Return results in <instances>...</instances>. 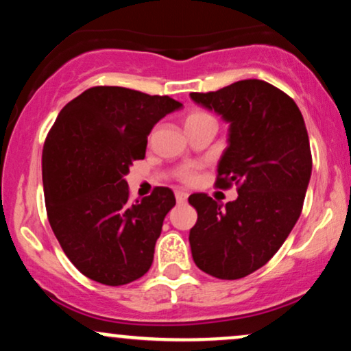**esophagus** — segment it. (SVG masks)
Instances as JSON below:
<instances>
[{"label":"esophagus","mask_w":351,"mask_h":351,"mask_svg":"<svg viewBox=\"0 0 351 351\" xmlns=\"http://www.w3.org/2000/svg\"><path fill=\"white\" fill-rule=\"evenodd\" d=\"M175 196H176V201H178V203H184V201L188 199V193H184V191H176Z\"/></svg>","instance_id":"obj_1"}]
</instances>
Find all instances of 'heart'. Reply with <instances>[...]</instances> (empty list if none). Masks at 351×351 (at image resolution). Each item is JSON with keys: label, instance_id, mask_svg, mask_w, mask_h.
<instances>
[{"label": "heart", "instance_id": "b5f03b06", "mask_svg": "<svg viewBox=\"0 0 351 351\" xmlns=\"http://www.w3.org/2000/svg\"><path fill=\"white\" fill-rule=\"evenodd\" d=\"M201 115H206V114H203V112H195V114L188 115L186 122H188V120L196 119V117H201ZM180 178L183 180L184 183H195L196 178H198V170H196L195 165H186V167L181 168V171H180Z\"/></svg>", "mask_w": 351, "mask_h": 351}]
</instances>
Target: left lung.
Wrapping results in <instances>:
<instances>
[{
	"mask_svg": "<svg viewBox=\"0 0 351 351\" xmlns=\"http://www.w3.org/2000/svg\"><path fill=\"white\" fill-rule=\"evenodd\" d=\"M189 97L229 125L217 184H237V198L226 204L204 193L188 198L198 213L191 256L209 276L241 279L269 263L299 219L312 175L307 128L295 102L264 80Z\"/></svg>",
	"mask_w": 351,
	"mask_h": 351,
	"instance_id": "8db88e82",
	"label": "left lung"
}]
</instances>
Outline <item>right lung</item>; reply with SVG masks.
<instances>
[{"mask_svg":"<svg viewBox=\"0 0 351 351\" xmlns=\"http://www.w3.org/2000/svg\"><path fill=\"white\" fill-rule=\"evenodd\" d=\"M181 107L168 95L92 87L59 112L43 150L44 198L60 247L88 279L125 285L150 269L175 195L158 186L132 203L125 176L145 158L152 128Z\"/></svg>","mask_w":351,"mask_h":351,"instance_id":"obj_1","label":"right lung"}]
</instances>
